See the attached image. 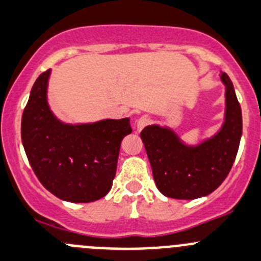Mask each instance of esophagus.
I'll list each match as a JSON object with an SVG mask.
<instances>
[{
    "label": "esophagus",
    "mask_w": 261,
    "mask_h": 261,
    "mask_svg": "<svg viewBox=\"0 0 261 261\" xmlns=\"http://www.w3.org/2000/svg\"><path fill=\"white\" fill-rule=\"evenodd\" d=\"M150 123H151L150 116H147V115H142V116H141V118L137 120V124H136V125H137V130H138V132H141V130H142V129L145 128V126H147Z\"/></svg>",
    "instance_id": "34e87169"
}]
</instances>
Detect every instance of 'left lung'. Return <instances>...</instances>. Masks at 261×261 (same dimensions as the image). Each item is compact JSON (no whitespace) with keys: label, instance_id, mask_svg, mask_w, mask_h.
Here are the masks:
<instances>
[{"label":"left lung","instance_id":"8db88e82","mask_svg":"<svg viewBox=\"0 0 261 261\" xmlns=\"http://www.w3.org/2000/svg\"><path fill=\"white\" fill-rule=\"evenodd\" d=\"M225 84V120L210 140L197 146L182 143L173 130L148 125L141 132L153 180L166 197L193 200L217 190L232 169L242 135V113L229 76Z\"/></svg>","mask_w":261,"mask_h":261}]
</instances>
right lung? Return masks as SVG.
I'll return each instance as SVG.
<instances>
[{"label":"right lung","mask_w":261,"mask_h":261,"mask_svg":"<svg viewBox=\"0 0 261 261\" xmlns=\"http://www.w3.org/2000/svg\"><path fill=\"white\" fill-rule=\"evenodd\" d=\"M49 71L37 78L21 118V141L29 164L43 187L61 200L102 198L113 186L121 140L132 132L130 121L61 123L47 103Z\"/></svg>","instance_id":"add662e5"}]
</instances>
